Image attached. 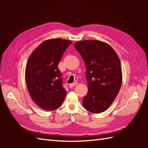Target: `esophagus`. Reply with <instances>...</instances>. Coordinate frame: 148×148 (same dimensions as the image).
Here are the masks:
<instances>
[{"label": "esophagus", "mask_w": 148, "mask_h": 148, "mask_svg": "<svg viewBox=\"0 0 148 148\" xmlns=\"http://www.w3.org/2000/svg\"><path fill=\"white\" fill-rule=\"evenodd\" d=\"M77 84H78L77 82H74V83H70V84H69V87H70V88H72V87H73V86H75L76 85H77Z\"/></svg>", "instance_id": "esophagus-1"}]
</instances>
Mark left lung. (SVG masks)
Instances as JSON below:
<instances>
[{"label": "left lung", "mask_w": 148, "mask_h": 148, "mask_svg": "<svg viewBox=\"0 0 148 148\" xmlns=\"http://www.w3.org/2000/svg\"><path fill=\"white\" fill-rule=\"evenodd\" d=\"M74 46L86 65L88 91L83 106L92 113L102 112L113 102L122 85L119 57L108 44L96 40L78 41Z\"/></svg>", "instance_id": "obj_1"}]
</instances>
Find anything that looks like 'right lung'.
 I'll return each instance as SVG.
<instances>
[{
	"label": "right lung",
	"mask_w": 148,
	"mask_h": 148,
	"mask_svg": "<svg viewBox=\"0 0 148 148\" xmlns=\"http://www.w3.org/2000/svg\"><path fill=\"white\" fill-rule=\"evenodd\" d=\"M71 41L49 39L34 49L28 60L26 82L33 101L42 109L56 110L62 105L66 91L58 64Z\"/></svg>",
	"instance_id": "obj_1"
}]
</instances>
